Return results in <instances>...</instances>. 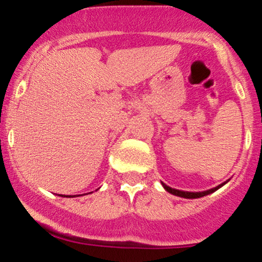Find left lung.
<instances>
[{"label": "left lung", "mask_w": 262, "mask_h": 262, "mask_svg": "<svg viewBox=\"0 0 262 262\" xmlns=\"http://www.w3.org/2000/svg\"><path fill=\"white\" fill-rule=\"evenodd\" d=\"M230 182V179L226 180L225 183H222V184L217 185V187L212 188V189H208V190H203V191H185V190H179V189H174V188H170L169 185H166L165 183L161 182V185H163V188L165 189L166 191H169V193L172 194V195H177V196H182V198H187V199H195V198H202V196H206L208 195V194H212L214 193L215 190H218L220 188H222L223 185L226 184V183Z\"/></svg>", "instance_id": "8db88e82"}]
</instances>
